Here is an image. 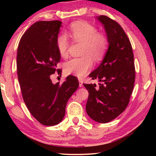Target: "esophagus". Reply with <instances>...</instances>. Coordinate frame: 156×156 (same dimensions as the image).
Masks as SVG:
<instances>
[{
  "label": "esophagus",
  "instance_id": "obj_1",
  "mask_svg": "<svg viewBox=\"0 0 156 156\" xmlns=\"http://www.w3.org/2000/svg\"><path fill=\"white\" fill-rule=\"evenodd\" d=\"M78 81H79V87H82L83 86V80H80V79H79Z\"/></svg>",
  "mask_w": 156,
  "mask_h": 156
}]
</instances>
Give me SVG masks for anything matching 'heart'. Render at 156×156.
Returning a JSON list of instances; mask_svg holds the SVG:
<instances>
[{
    "label": "heart",
    "instance_id": "obj_1",
    "mask_svg": "<svg viewBox=\"0 0 156 156\" xmlns=\"http://www.w3.org/2000/svg\"><path fill=\"white\" fill-rule=\"evenodd\" d=\"M71 35L76 41L83 43L82 55L79 58H72L64 65V70L67 74L78 77L86 75L93 67V59L96 61L101 60L107 49L106 38L93 26L85 22H76L71 26ZM69 43L67 36L60 35L58 37L56 47L61 56L67 54Z\"/></svg>",
    "mask_w": 156,
    "mask_h": 156
}]
</instances>
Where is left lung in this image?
I'll return each mask as SVG.
<instances>
[{
    "instance_id": "1",
    "label": "left lung",
    "mask_w": 156,
    "mask_h": 156,
    "mask_svg": "<svg viewBox=\"0 0 156 156\" xmlns=\"http://www.w3.org/2000/svg\"><path fill=\"white\" fill-rule=\"evenodd\" d=\"M96 19L104 26L109 47L102 62L89 77L100 82L84 84L89 91L86 112L92 120L107 123L117 118L127 107L135 82L133 53L122 27L106 16Z\"/></svg>"
}]
</instances>
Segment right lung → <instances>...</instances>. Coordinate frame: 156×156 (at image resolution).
<instances>
[{"mask_svg": "<svg viewBox=\"0 0 156 156\" xmlns=\"http://www.w3.org/2000/svg\"><path fill=\"white\" fill-rule=\"evenodd\" d=\"M62 22L38 21L23 34L17 51V73L24 102L34 118L43 125L60 123L68 100L79 86L75 76H69L62 84H53L60 60L56 41ZM60 72L58 73V74Z\"/></svg>", "mask_w": 156, "mask_h": 156, "instance_id": "right-lung-1", "label": "right lung"}]
</instances>
